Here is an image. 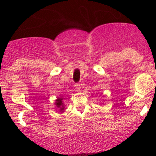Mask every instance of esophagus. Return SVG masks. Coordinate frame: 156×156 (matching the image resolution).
Listing matches in <instances>:
<instances>
[{
    "label": "esophagus",
    "mask_w": 156,
    "mask_h": 156,
    "mask_svg": "<svg viewBox=\"0 0 156 156\" xmlns=\"http://www.w3.org/2000/svg\"><path fill=\"white\" fill-rule=\"evenodd\" d=\"M74 86H75L76 89L77 90H80V88H81L80 83H76V84L74 85Z\"/></svg>",
    "instance_id": "34e87169"
}]
</instances>
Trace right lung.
Listing matches in <instances>:
<instances>
[{
  "label": "right lung",
  "mask_w": 156,
  "mask_h": 156,
  "mask_svg": "<svg viewBox=\"0 0 156 156\" xmlns=\"http://www.w3.org/2000/svg\"><path fill=\"white\" fill-rule=\"evenodd\" d=\"M55 105L58 108H59V111L60 112H64V104L62 102V98H58L56 100Z\"/></svg>",
  "instance_id": "add662e5"
}]
</instances>
